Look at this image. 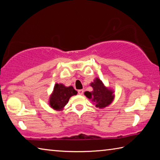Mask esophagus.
Here are the masks:
<instances>
[{"mask_svg": "<svg viewBox=\"0 0 160 160\" xmlns=\"http://www.w3.org/2000/svg\"><path fill=\"white\" fill-rule=\"evenodd\" d=\"M78 92L79 94H80V95H82V94H83L84 93V90H79L78 91Z\"/></svg>", "mask_w": 160, "mask_h": 160, "instance_id": "34e87169", "label": "esophagus"}]
</instances>
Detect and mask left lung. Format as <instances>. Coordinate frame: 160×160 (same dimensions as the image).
I'll list each match as a JSON object with an SVG mask.
<instances>
[{
  "label": "left lung",
  "instance_id": "8db88e82",
  "mask_svg": "<svg viewBox=\"0 0 160 160\" xmlns=\"http://www.w3.org/2000/svg\"><path fill=\"white\" fill-rule=\"evenodd\" d=\"M90 85L92 87L93 90L85 92V95L95 103L97 107H106L112 103L113 99V92L105 88L104 84L99 78H96Z\"/></svg>",
  "mask_w": 160,
  "mask_h": 160
}]
</instances>
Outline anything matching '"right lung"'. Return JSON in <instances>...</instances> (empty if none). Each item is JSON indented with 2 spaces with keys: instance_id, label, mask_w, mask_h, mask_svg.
<instances>
[{
  "instance_id": "obj_1",
  "label": "right lung",
  "mask_w": 160,
  "mask_h": 160,
  "mask_svg": "<svg viewBox=\"0 0 160 160\" xmlns=\"http://www.w3.org/2000/svg\"><path fill=\"white\" fill-rule=\"evenodd\" d=\"M77 93L78 92L72 86L67 88L63 84H56L50 97V106L56 110H61L66 106L70 97L76 95Z\"/></svg>"
}]
</instances>
